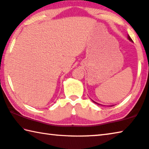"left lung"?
<instances>
[{
  "label": "left lung",
  "instance_id": "left-lung-1",
  "mask_svg": "<svg viewBox=\"0 0 149 149\" xmlns=\"http://www.w3.org/2000/svg\"><path fill=\"white\" fill-rule=\"evenodd\" d=\"M127 38H128V39H129L130 41H131V42H133V41H132V40L131 39V38L130 37V36L128 35V36H127ZM93 102H95V104H98V105H102V104H99V103H98V102H95V101H94V100H93ZM102 106H104V105H102ZM113 106H114V105H111V106H109V107H113Z\"/></svg>",
  "mask_w": 149,
  "mask_h": 149
}]
</instances>
